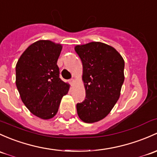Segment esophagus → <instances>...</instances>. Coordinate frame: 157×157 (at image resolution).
Returning a JSON list of instances; mask_svg holds the SVG:
<instances>
[{
    "label": "esophagus",
    "instance_id": "esophagus-1",
    "mask_svg": "<svg viewBox=\"0 0 157 157\" xmlns=\"http://www.w3.org/2000/svg\"><path fill=\"white\" fill-rule=\"evenodd\" d=\"M69 83H70L71 85L73 86L74 84V83H75V80H74V79H71V80H69Z\"/></svg>",
    "mask_w": 157,
    "mask_h": 157
}]
</instances>
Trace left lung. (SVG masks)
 Masks as SVG:
<instances>
[{"mask_svg": "<svg viewBox=\"0 0 157 157\" xmlns=\"http://www.w3.org/2000/svg\"><path fill=\"white\" fill-rule=\"evenodd\" d=\"M83 65L86 98L77 105L79 117L93 123L106 117L120 96L124 82V59L111 46L101 42L77 45Z\"/></svg>", "mask_w": 157, "mask_h": 157, "instance_id": "8db88e82", "label": "left lung"}]
</instances>
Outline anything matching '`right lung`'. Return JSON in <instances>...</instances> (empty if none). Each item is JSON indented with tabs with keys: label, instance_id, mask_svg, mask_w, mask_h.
I'll return each mask as SVG.
<instances>
[{
	"label": "right lung",
	"instance_id": "right-lung-1",
	"mask_svg": "<svg viewBox=\"0 0 157 157\" xmlns=\"http://www.w3.org/2000/svg\"><path fill=\"white\" fill-rule=\"evenodd\" d=\"M62 49L61 44L40 40L23 52L16 65V84L21 99L31 113L43 120L56 116L70 88L59 78L57 61Z\"/></svg>",
	"mask_w": 157,
	"mask_h": 157
}]
</instances>
